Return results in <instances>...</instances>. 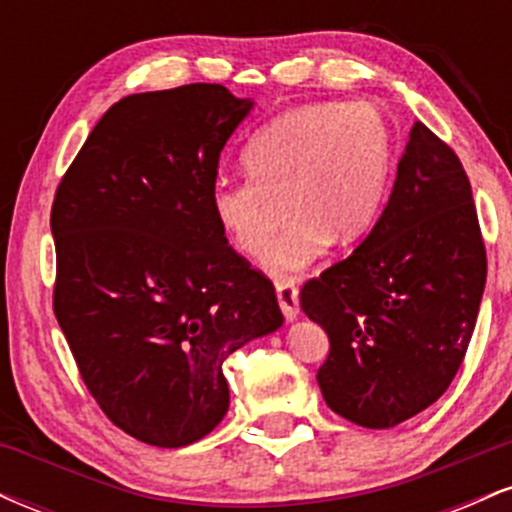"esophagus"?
I'll return each instance as SVG.
<instances>
[{"label":"esophagus","mask_w":512,"mask_h":512,"mask_svg":"<svg viewBox=\"0 0 512 512\" xmlns=\"http://www.w3.org/2000/svg\"><path fill=\"white\" fill-rule=\"evenodd\" d=\"M276 298H279L281 313L286 320H296L298 315V289L293 281H276Z\"/></svg>","instance_id":"34e87169"}]
</instances>
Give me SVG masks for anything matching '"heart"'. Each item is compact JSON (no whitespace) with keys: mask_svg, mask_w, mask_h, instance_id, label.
Masks as SVG:
<instances>
[{"mask_svg":"<svg viewBox=\"0 0 512 512\" xmlns=\"http://www.w3.org/2000/svg\"><path fill=\"white\" fill-rule=\"evenodd\" d=\"M395 139L368 103H308L276 115L243 149L245 180H223L211 211L231 245L262 260L279 279L313 264L327 245H354L383 207Z\"/></svg>","mask_w":512,"mask_h":512,"instance_id":"1","label":"heart"}]
</instances>
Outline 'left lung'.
<instances>
[{
    "label": "left lung",
    "mask_w": 512,
    "mask_h": 512,
    "mask_svg": "<svg viewBox=\"0 0 512 512\" xmlns=\"http://www.w3.org/2000/svg\"><path fill=\"white\" fill-rule=\"evenodd\" d=\"M486 284L472 185L443 139L414 122L373 231L301 289L330 337L317 370L327 407L392 428L431 407L460 370Z\"/></svg>",
    "instance_id": "left-lung-1"
}]
</instances>
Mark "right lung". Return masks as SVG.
Instances as JSON below:
<instances>
[{"label":"right lung","instance_id":"obj_1","mask_svg":"<svg viewBox=\"0 0 512 512\" xmlns=\"http://www.w3.org/2000/svg\"><path fill=\"white\" fill-rule=\"evenodd\" d=\"M250 108L221 84L122 98L52 202V308L81 380L117 428L156 448L214 431L223 361L284 322L274 284L211 211L221 149Z\"/></svg>","mask_w":512,"mask_h":512}]
</instances>
